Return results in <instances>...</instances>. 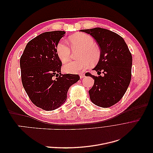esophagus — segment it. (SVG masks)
<instances>
[{"label":"esophagus","mask_w":153,"mask_h":153,"mask_svg":"<svg viewBox=\"0 0 153 153\" xmlns=\"http://www.w3.org/2000/svg\"><path fill=\"white\" fill-rule=\"evenodd\" d=\"M79 75H80V78H83L84 77H85V74H84V73H81V74H79Z\"/></svg>","instance_id":"1"}]
</instances>
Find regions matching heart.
<instances>
[{
  "label": "heart",
  "instance_id": "b5f03b06",
  "mask_svg": "<svg viewBox=\"0 0 153 153\" xmlns=\"http://www.w3.org/2000/svg\"><path fill=\"white\" fill-rule=\"evenodd\" d=\"M69 41L73 51L80 49L77 55L80 59L66 64L64 67L66 72H81L89 68L91 63L95 64L99 61L101 55L100 48L94 43V39L91 36L80 32L71 36ZM56 52L62 63H66L70 60L72 50L66 41H59L57 45Z\"/></svg>",
  "mask_w": 153,
  "mask_h": 153
}]
</instances>
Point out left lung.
Returning a JSON list of instances; mask_svg holds the SVG:
<instances>
[{"instance_id": "obj_1", "label": "left lung", "mask_w": 153, "mask_h": 153, "mask_svg": "<svg viewBox=\"0 0 153 153\" xmlns=\"http://www.w3.org/2000/svg\"><path fill=\"white\" fill-rule=\"evenodd\" d=\"M81 31L94 38L101 51L99 62L93 69L100 76L85 73L94 79L89 91L90 99L100 107H110L121 100L130 83L131 53L122 37L112 31L100 27ZM101 72L104 74L103 77L100 75Z\"/></svg>"}]
</instances>
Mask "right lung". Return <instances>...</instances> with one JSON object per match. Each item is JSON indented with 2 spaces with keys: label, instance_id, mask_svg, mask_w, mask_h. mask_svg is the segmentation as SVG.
Listing matches in <instances>:
<instances>
[{
  "label": "right lung",
  "instance_id": "right-lung-1",
  "mask_svg": "<svg viewBox=\"0 0 153 153\" xmlns=\"http://www.w3.org/2000/svg\"><path fill=\"white\" fill-rule=\"evenodd\" d=\"M65 33L56 30L39 34L27 43L20 57L23 86L34 105L45 110L61 106L69 87L80 80L78 75L61 74L56 47Z\"/></svg>",
  "mask_w": 153,
  "mask_h": 153
}]
</instances>
